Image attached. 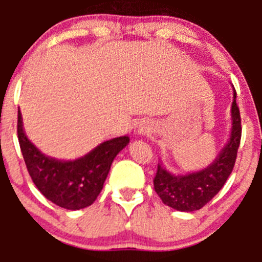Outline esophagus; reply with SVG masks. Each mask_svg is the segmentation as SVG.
I'll list each match as a JSON object with an SVG mask.
<instances>
[{"mask_svg": "<svg viewBox=\"0 0 262 262\" xmlns=\"http://www.w3.org/2000/svg\"><path fill=\"white\" fill-rule=\"evenodd\" d=\"M150 132V126L147 125V124H141L138 126V133L143 134V133H149Z\"/></svg>", "mask_w": 262, "mask_h": 262, "instance_id": "1", "label": "esophagus"}]
</instances>
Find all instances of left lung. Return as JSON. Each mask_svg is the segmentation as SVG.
<instances>
[{"label":"left lung","instance_id":"left-lung-1","mask_svg":"<svg viewBox=\"0 0 262 262\" xmlns=\"http://www.w3.org/2000/svg\"><path fill=\"white\" fill-rule=\"evenodd\" d=\"M231 119L232 128L228 142L213 162L203 170L187 172L185 175H175L160 161L153 185L163 204L179 212H195L202 209L218 194L233 170L241 142V116L236 104L234 87Z\"/></svg>","mask_w":262,"mask_h":262}]
</instances>
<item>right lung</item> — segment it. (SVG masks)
<instances>
[{"instance_id": "add662e5", "label": "right lung", "mask_w": 262, "mask_h": 262, "mask_svg": "<svg viewBox=\"0 0 262 262\" xmlns=\"http://www.w3.org/2000/svg\"><path fill=\"white\" fill-rule=\"evenodd\" d=\"M17 137L21 153L39 191L60 208L80 210L90 207L101 192L112 163L129 143V136L109 139L76 160H58L44 155L31 143L17 114Z\"/></svg>"}]
</instances>
